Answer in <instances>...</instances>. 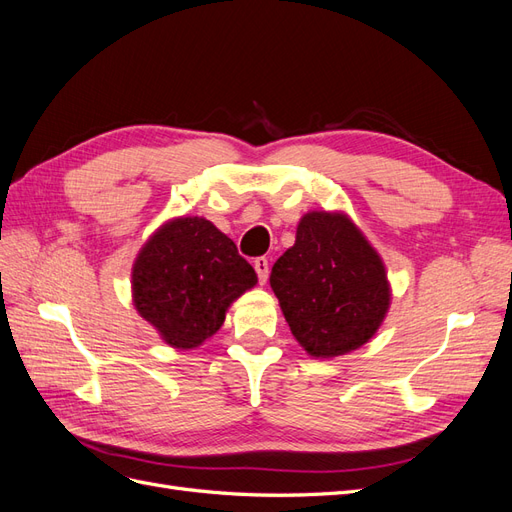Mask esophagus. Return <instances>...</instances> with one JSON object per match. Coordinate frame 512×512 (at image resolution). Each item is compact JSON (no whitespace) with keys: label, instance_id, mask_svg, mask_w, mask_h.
Wrapping results in <instances>:
<instances>
[{"label":"esophagus","instance_id":"1","mask_svg":"<svg viewBox=\"0 0 512 512\" xmlns=\"http://www.w3.org/2000/svg\"><path fill=\"white\" fill-rule=\"evenodd\" d=\"M254 269L258 273V282L265 284L267 277H269V260L265 256H260L254 260Z\"/></svg>","mask_w":512,"mask_h":512}]
</instances>
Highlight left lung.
<instances>
[{
	"instance_id": "left-lung-1",
	"label": "left lung",
	"mask_w": 512,
	"mask_h": 512,
	"mask_svg": "<svg viewBox=\"0 0 512 512\" xmlns=\"http://www.w3.org/2000/svg\"><path fill=\"white\" fill-rule=\"evenodd\" d=\"M271 288L297 342L312 354H346L374 337L391 290L380 256L346 215H303L297 241L277 258Z\"/></svg>"
}]
</instances>
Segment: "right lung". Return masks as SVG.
<instances>
[{
    "label": "right lung",
    "instance_id": "1",
    "mask_svg": "<svg viewBox=\"0 0 512 512\" xmlns=\"http://www.w3.org/2000/svg\"><path fill=\"white\" fill-rule=\"evenodd\" d=\"M258 282L254 267L205 218L164 224L132 269L134 305L166 344L196 348L222 327L228 305Z\"/></svg>",
    "mask_w": 512,
    "mask_h": 512
}]
</instances>
